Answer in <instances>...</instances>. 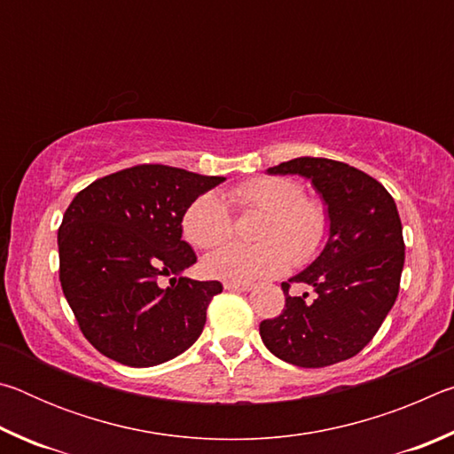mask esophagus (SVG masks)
<instances>
[{
    "label": "esophagus",
    "mask_w": 454,
    "mask_h": 454,
    "mask_svg": "<svg viewBox=\"0 0 454 454\" xmlns=\"http://www.w3.org/2000/svg\"><path fill=\"white\" fill-rule=\"evenodd\" d=\"M224 288L226 290H232V292H246L252 288V282H232V280H226L224 282Z\"/></svg>",
    "instance_id": "1"
}]
</instances>
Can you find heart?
<instances>
[{"label": "heart", "instance_id": "1", "mask_svg": "<svg viewBox=\"0 0 454 454\" xmlns=\"http://www.w3.org/2000/svg\"><path fill=\"white\" fill-rule=\"evenodd\" d=\"M238 210L264 212L254 246L228 244L204 260V270L214 278L250 282L286 270L292 258L298 264L318 254L330 232V214L317 198L304 196L302 184L284 176H262L236 186L228 194ZM184 238L200 250L228 242L234 218L224 200L204 192L182 214Z\"/></svg>", "mask_w": 454, "mask_h": 454}]
</instances>
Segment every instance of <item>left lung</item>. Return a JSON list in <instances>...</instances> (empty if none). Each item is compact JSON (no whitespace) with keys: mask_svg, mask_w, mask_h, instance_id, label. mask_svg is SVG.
<instances>
[{"mask_svg":"<svg viewBox=\"0 0 454 454\" xmlns=\"http://www.w3.org/2000/svg\"><path fill=\"white\" fill-rule=\"evenodd\" d=\"M309 178L328 206L330 236L320 256L282 282L284 304L260 322L266 348L284 363L325 368L358 355L393 309L404 266L403 224L387 188L372 176L328 158H294L268 170ZM312 286V301L287 294Z\"/></svg>","mask_w":454,"mask_h":454,"instance_id":"left-lung-1","label":"left lung"}]
</instances>
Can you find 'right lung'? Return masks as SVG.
<instances>
[{"mask_svg":"<svg viewBox=\"0 0 454 454\" xmlns=\"http://www.w3.org/2000/svg\"><path fill=\"white\" fill-rule=\"evenodd\" d=\"M224 182L164 164H140L91 182L58 230L61 290L82 334L126 366H156L202 334L218 280L178 279L196 262L182 240L192 200ZM168 275L171 286H159Z\"/></svg>","mask_w":454,"mask_h":454,"instance_id":"1","label":"right lung"}]
</instances>
